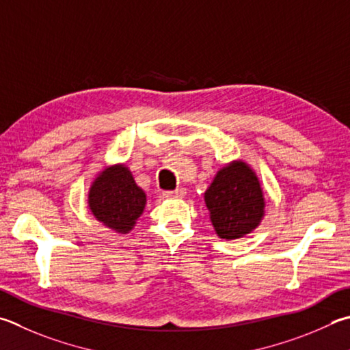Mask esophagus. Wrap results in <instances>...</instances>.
I'll list each match as a JSON object with an SVG mask.
<instances>
[{"mask_svg": "<svg viewBox=\"0 0 350 350\" xmlns=\"http://www.w3.org/2000/svg\"><path fill=\"white\" fill-rule=\"evenodd\" d=\"M187 194V189L185 188H177L174 191H167L163 193V196L167 197V199H182L183 196Z\"/></svg>", "mask_w": 350, "mask_h": 350, "instance_id": "34e87169", "label": "esophagus"}]
</instances>
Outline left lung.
<instances>
[{"mask_svg":"<svg viewBox=\"0 0 350 350\" xmlns=\"http://www.w3.org/2000/svg\"><path fill=\"white\" fill-rule=\"evenodd\" d=\"M205 203L215 232L225 240L245 237L265 215L260 180L243 161H234L217 171L205 191Z\"/></svg>","mask_w":350,"mask_h":350,"instance_id":"8db88e82","label":"left lung"}]
</instances>
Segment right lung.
Instances as JSON below:
<instances>
[{"instance_id": "1", "label": "right lung", "mask_w": 350, "mask_h": 350, "mask_svg": "<svg viewBox=\"0 0 350 350\" xmlns=\"http://www.w3.org/2000/svg\"><path fill=\"white\" fill-rule=\"evenodd\" d=\"M147 196L124 163L104 168L88 191L94 219L119 234L130 232L144 213Z\"/></svg>"}]
</instances>
